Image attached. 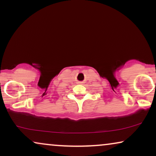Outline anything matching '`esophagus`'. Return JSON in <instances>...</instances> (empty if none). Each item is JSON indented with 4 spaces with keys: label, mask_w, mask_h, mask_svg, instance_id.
Masks as SVG:
<instances>
[{
    "label": "esophagus",
    "mask_w": 156,
    "mask_h": 156,
    "mask_svg": "<svg viewBox=\"0 0 156 156\" xmlns=\"http://www.w3.org/2000/svg\"><path fill=\"white\" fill-rule=\"evenodd\" d=\"M78 84H82L83 82H79Z\"/></svg>",
    "instance_id": "obj_1"
}]
</instances>
